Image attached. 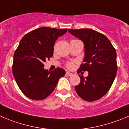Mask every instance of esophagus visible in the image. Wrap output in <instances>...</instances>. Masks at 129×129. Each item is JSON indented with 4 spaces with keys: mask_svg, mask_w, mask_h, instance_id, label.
<instances>
[{
    "mask_svg": "<svg viewBox=\"0 0 129 129\" xmlns=\"http://www.w3.org/2000/svg\"><path fill=\"white\" fill-rule=\"evenodd\" d=\"M66 74H67V75H68V76H71L73 75V73H70V72H69V71L66 72Z\"/></svg>",
    "mask_w": 129,
    "mask_h": 129,
    "instance_id": "34e87169",
    "label": "esophagus"
}]
</instances>
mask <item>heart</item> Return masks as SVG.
<instances>
[{"mask_svg": "<svg viewBox=\"0 0 129 129\" xmlns=\"http://www.w3.org/2000/svg\"><path fill=\"white\" fill-rule=\"evenodd\" d=\"M67 67L69 69H72L74 67V64H73L72 62H68V63H67Z\"/></svg>", "mask_w": 129, "mask_h": 129, "instance_id": "1", "label": "heart"}]
</instances>
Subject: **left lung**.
I'll use <instances>...</instances> for the list:
<instances>
[{
    "instance_id": "obj_1",
    "label": "left lung",
    "mask_w": 129,
    "mask_h": 129,
    "mask_svg": "<svg viewBox=\"0 0 129 129\" xmlns=\"http://www.w3.org/2000/svg\"><path fill=\"white\" fill-rule=\"evenodd\" d=\"M68 32L83 41L85 57L78 73L88 71L75 86L78 95L88 102L97 101L109 91L117 71L116 53L107 37L94 30L69 29Z\"/></svg>"
}]
</instances>
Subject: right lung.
<instances>
[{"label":"right lung","instance_id":"right-lung-1","mask_svg":"<svg viewBox=\"0 0 129 129\" xmlns=\"http://www.w3.org/2000/svg\"><path fill=\"white\" fill-rule=\"evenodd\" d=\"M67 31V28L41 27L27 33L20 41L13 57V74L18 87L28 98L46 99L66 74L60 67L53 71L46 70L44 63L52 57L55 41Z\"/></svg>","mask_w":129,"mask_h":129}]
</instances>
